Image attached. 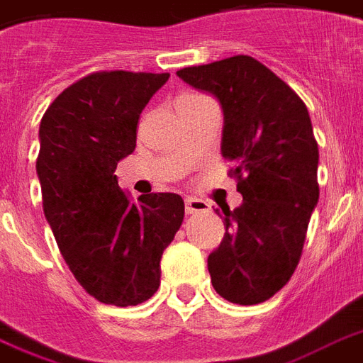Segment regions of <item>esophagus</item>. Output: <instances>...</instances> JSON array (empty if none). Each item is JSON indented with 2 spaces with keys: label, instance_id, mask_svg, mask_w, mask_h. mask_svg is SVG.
<instances>
[{
  "label": "esophagus",
  "instance_id": "esophagus-1",
  "mask_svg": "<svg viewBox=\"0 0 363 363\" xmlns=\"http://www.w3.org/2000/svg\"><path fill=\"white\" fill-rule=\"evenodd\" d=\"M209 203L203 199L188 198L186 199V215H199V213H209Z\"/></svg>",
  "mask_w": 363,
  "mask_h": 363
}]
</instances>
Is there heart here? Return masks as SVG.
Returning a JSON list of instances; mask_svg holds the SVG:
<instances>
[{
  "mask_svg": "<svg viewBox=\"0 0 363 363\" xmlns=\"http://www.w3.org/2000/svg\"><path fill=\"white\" fill-rule=\"evenodd\" d=\"M192 96H196V94H182L181 98L179 99H186V98H192ZM179 99H177V101H179Z\"/></svg>",
  "mask_w": 363,
  "mask_h": 363,
  "instance_id": "obj_1",
  "label": "heart"
}]
</instances>
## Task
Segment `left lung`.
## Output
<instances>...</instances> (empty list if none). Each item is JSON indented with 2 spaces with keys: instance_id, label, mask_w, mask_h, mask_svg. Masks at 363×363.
<instances>
[{
  "instance_id": "obj_1",
  "label": "left lung",
  "mask_w": 363,
  "mask_h": 363,
  "mask_svg": "<svg viewBox=\"0 0 363 363\" xmlns=\"http://www.w3.org/2000/svg\"><path fill=\"white\" fill-rule=\"evenodd\" d=\"M177 75L220 99L222 156L242 194L241 207L222 209L226 233L207 258L211 282L232 303L267 301L298 267L318 203V143L307 105L245 54Z\"/></svg>"
}]
</instances>
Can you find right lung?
<instances>
[{"label": "right lung", "mask_w": 363, "mask_h": 363, "mask_svg": "<svg viewBox=\"0 0 363 363\" xmlns=\"http://www.w3.org/2000/svg\"><path fill=\"white\" fill-rule=\"evenodd\" d=\"M169 73L94 71L48 105L39 125L43 211L77 282L101 303L152 298L160 259L184 218L179 194L133 201L116 164L135 150L137 124Z\"/></svg>", "instance_id": "add662e5"}]
</instances>
